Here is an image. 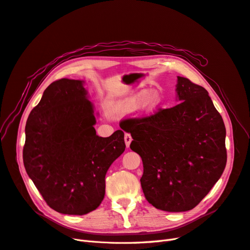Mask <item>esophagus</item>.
Wrapping results in <instances>:
<instances>
[{"instance_id":"34e87169","label":"esophagus","mask_w":250,"mask_h":250,"mask_svg":"<svg viewBox=\"0 0 250 250\" xmlns=\"http://www.w3.org/2000/svg\"><path fill=\"white\" fill-rule=\"evenodd\" d=\"M124 141H125V145L127 147H129V146H130L131 142H132V137L131 135L129 133H125V136H124Z\"/></svg>"}]
</instances>
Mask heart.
I'll list each match as a JSON object with an SVG mask.
<instances>
[{"label": "heart", "instance_id": "1", "mask_svg": "<svg viewBox=\"0 0 250 250\" xmlns=\"http://www.w3.org/2000/svg\"><path fill=\"white\" fill-rule=\"evenodd\" d=\"M163 104V96L158 90H142L133 95L109 103V111L114 113H131L138 107L139 115L144 118L152 117Z\"/></svg>", "mask_w": 250, "mask_h": 250}]
</instances>
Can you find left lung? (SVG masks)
Returning a JSON list of instances; mask_svg holds the SVG:
<instances>
[{
    "mask_svg": "<svg viewBox=\"0 0 250 250\" xmlns=\"http://www.w3.org/2000/svg\"><path fill=\"white\" fill-rule=\"evenodd\" d=\"M175 91L177 105L124 126L133 138L130 148L143 160L146 199L168 212L197 206L227 163L226 127L206 89L177 77Z\"/></svg>",
    "mask_w": 250,
    "mask_h": 250,
    "instance_id": "obj_1",
    "label": "left lung"
}]
</instances>
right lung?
<instances>
[{"label": "right lung", "mask_w": 250, "mask_h": 250, "mask_svg": "<svg viewBox=\"0 0 250 250\" xmlns=\"http://www.w3.org/2000/svg\"><path fill=\"white\" fill-rule=\"evenodd\" d=\"M83 80L50 84L25 125L23 164L47 204L63 214L96 209L105 193V174L125 151L124 132L96 134L97 113Z\"/></svg>", "instance_id": "obj_1"}]
</instances>
